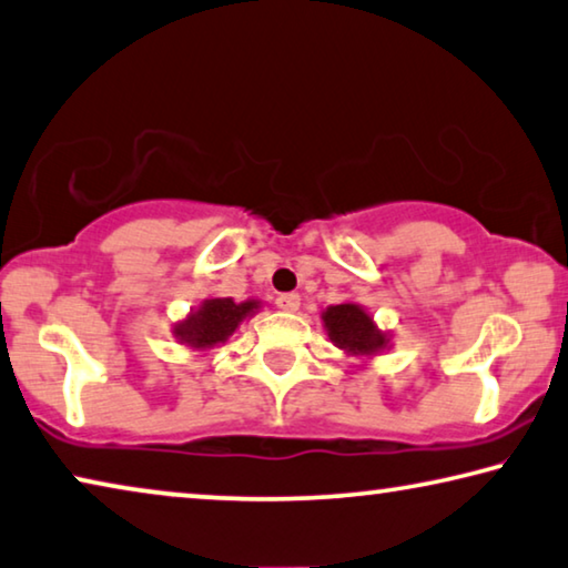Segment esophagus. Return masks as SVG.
I'll return each mask as SVG.
<instances>
[{
    "instance_id": "34e87169",
    "label": "esophagus",
    "mask_w": 568,
    "mask_h": 568,
    "mask_svg": "<svg viewBox=\"0 0 568 568\" xmlns=\"http://www.w3.org/2000/svg\"><path fill=\"white\" fill-rule=\"evenodd\" d=\"M276 307L282 312H296V310H300V294H294V292L278 294L276 296Z\"/></svg>"
}]
</instances>
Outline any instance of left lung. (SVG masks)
I'll use <instances>...</instances> for the list:
<instances>
[{"label": "left lung", "instance_id": "obj_1", "mask_svg": "<svg viewBox=\"0 0 568 568\" xmlns=\"http://www.w3.org/2000/svg\"><path fill=\"white\" fill-rule=\"evenodd\" d=\"M322 320H325L329 339L347 353L371 355L386 345V335L375 329L373 320L357 304H335Z\"/></svg>", "mask_w": 568, "mask_h": 568}]
</instances>
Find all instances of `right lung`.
Listing matches in <instances>:
<instances>
[{
  "instance_id": "obj_1",
  "label": "right lung",
  "mask_w": 568,
  "mask_h": 568,
  "mask_svg": "<svg viewBox=\"0 0 568 568\" xmlns=\"http://www.w3.org/2000/svg\"><path fill=\"white\" fill-rule=\"evenodd\" d=\"M256 310V302L235 304L233 300H207L195 314L174 327V335L195 347L225 343L239 322Z\"/></svg>"
}]
</instances>
